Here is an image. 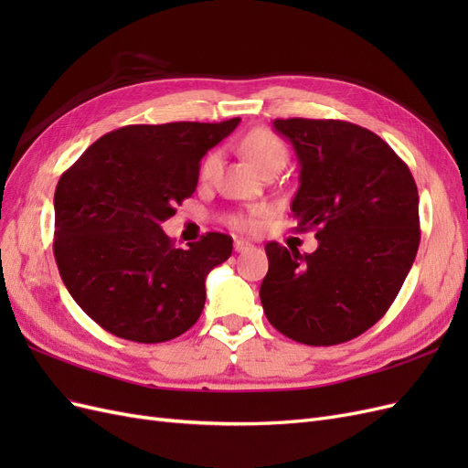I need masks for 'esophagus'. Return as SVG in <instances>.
Masks as SVG:
<instances>
[{
	"label": "esophagus",
	"instance_id": "1",
	"mask_svg": "<svg viewBox=\"0 0 468 468\" xmlns=\"http://www.w3.org/2000/svg\"><path fill=\"white\" fill-rule=\"evenodd\" d=\"M251 246H253V244L248 242V239H244V238L234 239V250H236V251H246V250H250Z\"/></svg>",
	"mask_w": 468,
	"mask_h": 468
}]
</instances>
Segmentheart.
<instances>
[{
    "label": "heart",
    "instance_id": "heart-1",
    "mask_svg": "<svg viewBox=\"0 0 468 468\" xmlns=\"http://www.w3.org/2000/svg\"><path fill=\"white\" fill-rule=\"evenodd\" d=\"M242 150L248 155V160L256 165L260 172H263L265 167L273 165V164H285L287 160V146L282 140L269 129H256L251 131L242 143ZM220 167V154L218 152H210L207 158L203 160L201 165V179L210 181L217 176ZM265 218V208L258 207L251 208L250 212H239V215H234L232 224L239 230L246 232H256L261 229Z\"/></svg>",
    "mask_w": 468,
    "mask_h": 468
}]
</instances>
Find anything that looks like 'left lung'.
<instances>
[{"instance_id":"left-lung-1","label":"left lung","mask_w":468,"mask_h":468,"mask_svg":"<svg viewBox=\"0 0 468 468\" xmlns=\"http://www.w3.org/2000/svg\"><path fill=\"white\" fill-rule=\"evenodd\" d=\"M299 160L291 210L296 230H316L313 253L269 242L263 313L282 335L335 346L385 316L420 246L418 187L375 133L346 121L275 119Z\"/></svg>"}]
</instances>
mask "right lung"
<instances>
[{
	"label": "right lung",
	"mask_w": 468,
	"mask_h": 468,
	"mask_svg": "<svg viewBox=\"0 0 468 468\" xmlns=\"http://www.w3.org/2000/svg\"><path fill=\"white\" fill-rule=\"evenodd\" d=\"M239 119L131 124L93 143L54 193V258L68 292L109 334L160 344L187 332L232 238L176 248L162 222L197 189L203 155Z\"/></svg>",
	"instance_id": "add662e5"
}]
</instances>
